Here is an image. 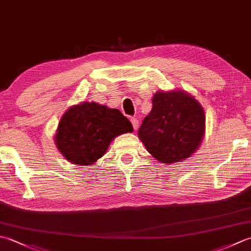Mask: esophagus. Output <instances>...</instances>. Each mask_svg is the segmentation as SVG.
Listing matches in <instances>:
<instances>
[{"mask_svg":"<svg viewBox=\"0 0 251 251\" xmlns=\"http://www.w3.org/2000/svg\"><path fill=\"white\" fill-rule=\"evenodd\" d=\"M130 121H131L132 126H134V129L137 130L138 129V126H139V121H138L136 117H131Z\"/></svg>","mask_w":251,"mask_h":251,"instance_id":"esophagus-1","label":"esophagus"}]
</instances>
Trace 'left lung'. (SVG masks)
<instances>
[{
	"label": "left lung",
	"instance_id": "obj_1",
	"mask_svg": "<svg viewBox=\"0 0 251 251\" xmlns=\"http://www.w3.org/2000/svg\"><path fill=\"white\" fill-rule=\"evenodd\" d=\"M152 104L138 130L148 152L167 165L191 157L205 136L206 116L201 104L180 88L157 90Z\"/></svg>",
	"mask_w": 251,
	"mask_h": 251
}]
</instances>
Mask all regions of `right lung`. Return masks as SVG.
<instances>
[{"instance_id": "obj_1", "label": "right lung", "mask_w": 251, "mask_h": 251, "mask_svg": "<svg viewBox=\"0 0 251 251\" xmlns=\"http://www.w3.org/2000/svg\"><path fill=\"white\" fill-rule=\"evenodd\" d=\"M132 130L131 123L120 110L83 101L61 116L54 141L68 162L88 166L104 155L114 138Z\"/></svg>"}]
</instances>
